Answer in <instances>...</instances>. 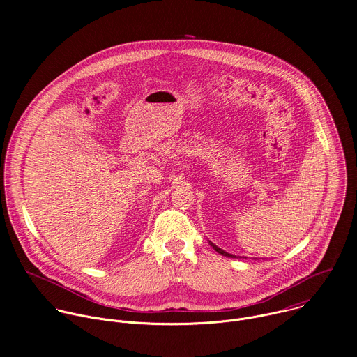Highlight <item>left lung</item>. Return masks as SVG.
Listing matches in <instances>:
<instances>
[{"instance_id":"obj_1","label":"left lung","mask_w":357,"mask_h":357,"mask_svg":"<svg viewBox=\"0 0 357 357\" xmlns=\"http://www.w3.org/2000/svg\"><path fill=\"white\" fill-rule=\"evenodd\" d=\"M209 243H211V241H209ZM211 245H212V247H213V248H215V250H216L219 254H222V256H226V257H230V259H236V256H233V254H229V252H226L225 250L219 248V247H218V245H215L213 243H211Z\"/></svg>"}]
</instances>
